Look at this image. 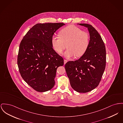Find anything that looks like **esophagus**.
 I'll return each mask as SVG.
<instances>
[{
	"instance_id": "esophagus-1",
	"label": "esophagus",
	"mask_w": 123,
	"mask_h": 123,
	"mask_svg": "<svg viewBox=\"0 0 123 123\" xmlns=\"http://www.w3.org/2000/svg\"><path fill=\"white\" fill-rule=\"evenodd\" d=\"M67 61H67V60H66V59H64V64H65H65L67 62Z\"/></svg>"
}]
</instances>
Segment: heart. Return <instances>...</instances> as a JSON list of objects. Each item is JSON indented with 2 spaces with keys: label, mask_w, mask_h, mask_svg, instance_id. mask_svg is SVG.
<instances>
[{
  "label": "heart",
  "mask_w": 123,
  "mask_h": 123,
  "mask_svg": "<svg viewBox=\"0 0 123 123\" xmlns=\"http://www.w3.org/2000/svg\"><path fill=\"white\" fill-rule=\"evenodd\" d=\"M51 42L54 49L59 54L65 49L67 44L68 49L64 53L66 58L75 56L80 57L86 51L90 43V36L87 32L82 31L80 28L69 25L60 31L59 36L52 37Z\"/></svg>",
  "instance_id": "heart-1"
}]
</instances>
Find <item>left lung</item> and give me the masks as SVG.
I'll list each match as a JSON object with an SVG mask.
<instances>
[{
	"label": "left lung",
	"instance_id": "1",
	"mask_svg": "<svg viewBox=\"0 0 123 123\" xmlns=\"http://www.w3.org/2000/svg\"><path fill=\"white\" fill-rule=\"evenodd\" d=\"M87 27L90 43L86 53L78 60L65 65L71 86L77 92L86 93L98 86L105 70L106 50L98 31L90 25L78 24Z\"/></svg>",
	"mask_w": 123,
	"mask_h": 123
}]
</instances>
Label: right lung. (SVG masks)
<instances>
[{"label": "right lung", "instance_id": "right-lung-1", "mask_svg": "<svg viewBox=\"0 0 123 123\" xmlns=\"http://www.w3.org/2000/svg\"><path fill=\"white\" fill-rule=\"evenodd\" d=\"M63 23L37 24L30 29L20 43L17 63L23 80L38 92L48 91L55 85L58 67L64 59L54 51L51 42Z\"/></svg>", "mask_w": 123, "mask_h": 123}]
</instances>
